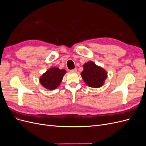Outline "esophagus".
Here are the masks:
<instances>
[{"label": "esophagus", "mask_w": 146, "mask_h": 146, "mask_svg": "<svg viewBox=\"0 0 146 146\" xmlns=\"http://www.w3.org/2000/svg\"><path fill=\"white\" fill-rule=\"evenodd\" d=\"M70 72H77V69L75 68V69H71V70H70Z\"/></svg>", "instance_id": "esophagus-1"}]
</instances>
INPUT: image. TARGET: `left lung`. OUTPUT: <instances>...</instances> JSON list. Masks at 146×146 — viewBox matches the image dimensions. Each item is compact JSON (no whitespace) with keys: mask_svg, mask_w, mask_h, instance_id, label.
<instances>
[{"mask_svg":"<svg viewBox=\"0 0 146 146\" xmlns=\"http://www.w3.org/2000/svg\"><path fill=\"white\" fill-rule=\"evenodd\" d=\"M81 76L88 86L97 88L104 85L107 74L103 68L91 61L84 64Z\"/></svg>","mask_w":146,"mask_h":146,"instance_id":"8db88e82","label":"left lung"}]
</instances>
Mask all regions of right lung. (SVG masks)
<instances>
[{
  "label": "right lung",
  "instance_id": "right-lung-1",
  "mask_svg": "<svg viewBox=\"0 0 146 146\" xmlns=\"http://www.w3.org/2000/svg\"><path fill=\"white\" fill-rule=\"evenodd\" d=\"M66 71L58 68H51L39 78L41 85L47 89L53 90L59 86Z\"/></svg>",
  "mask_w": 146,
  "mask_h": 146
}]
</instances>
